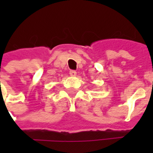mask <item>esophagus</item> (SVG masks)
Listing matches in <instances>:
<instances>
[{
	"label": "esophagus",
	"mask_w": 153,
	"mask_h": 153,
	"mask_svg": "<svg viewBox=\"0 0 153 153\" xmlns=\"http://www.w3.org/2000/svg\"><path fill=\"white\" fill-rule=\"evenodd\" d=\"M70 75L71 76H76V72L75 70H70Z\"/></svg>",
	"instance_id": "obj_1"
}]
</instances>
